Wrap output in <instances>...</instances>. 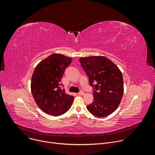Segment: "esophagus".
Returning <instances> with one entry per match:
<instances>
[{"label":"esophagus","mask_w":155,"mask_h":155,"mask_svg":"<svg viewBox=\"0 0 155 155\" xmlns=\"http://www.w3.org/2000/svg\"><path fill=\"white\" fill-rule=\"evenodd\" d=\"M84 94V93L83 92H82V91H81V92L78 93V95H79V96H83Z\"/></svg>","instance_id":"34e87169"}]
</instances>
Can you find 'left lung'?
Instances as JSON below:
<instances>
[{
    "label": "left lung",
    "mask_w": 155,
    "mask_h": 155,
    "mask_svg": "<svg viewBox=\"0 0 155 155\" xmlns=\"http://www.w3.org/2000/svg\"><path fill=\"white\" fill-rule=\"evenodd\" d=\"M81 67L86 73L91 86H94L93 102L86 107L97 117H104L118 107L124 92L121 71L111 60L102 56L80 58Z\"/></svg>",
    "instance_id": "1"
}]
</instances>
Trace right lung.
Returning a JSON list of instances; mask_svg holds the SVG:
<instances>
[{
	"instance_id": "1",
	"label": "right lung",
	"mask_w": 155,
	"mask_h": 155,
	"mask_svg": "<svg viewBox=\"0 0 155 155\" xmlns=\"http://www.w3.org/2000/svg\"><path fill=\"white\" fill-rule=\"evenodd\" d=\"M72 60L70 57L54 53L40 62L34 71L31 92L38 107L47 114L60 116L67 112L72 104L74 97L65 93L61 82Z\"/></svg>"
}]
</instances>
